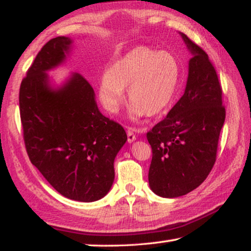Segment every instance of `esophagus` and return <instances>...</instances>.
<instances>
[{"label":"esophagus","mask_w":251,"mask_h":251,"mask_svg":"<svg viewBox=\"0 0 251 251\" xmlns=\"http://www.w3.org/2000/svg\"><path fill=\"white\" fill-rule=\"evenodd\" d=\"M126 136H128L129 143H132L136 140V135H135V132H133V130H131V129H129L128 131H126Z\"/></svg>","instance_id":"34e87169"}]
</instances>
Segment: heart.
<instances>
[{
  "label": "heart",
  "mask_w": 251,
  "mask_h": 251,
  "mask_svg": "<svg viewBox=\"0 0 251 251\" xmlns=\"http://www.w3.org/2000/svg\"><path fill=\"white\" fill-rule=\"evenodd\" d=\"M181 81V65L168 51L136 47L116 60L100 77L98 95L109 113H118L128 89L130 114L138 120L162 113L174 100Z\"/></svg>",
  "instance_id": "heart-1"
}]
</instances>
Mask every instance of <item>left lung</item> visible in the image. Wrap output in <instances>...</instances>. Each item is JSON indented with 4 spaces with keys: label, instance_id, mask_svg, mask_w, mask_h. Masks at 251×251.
Wrapping results in <instances>:
<instances>
[{
    "label": "left lung",
    "instance_id": "8db88e82",
    "mask_svg": "<svg viewBox=\"0 0 251 251\" xmlns=\"http://www.w3.org/2000/svg\"><path fill=\"white\" fill-rule=\"evenodd\" d=\"M193 57L184 95L167 118L147 132L152 147L150 187L162 198H178L203 183L216 162L225 121L222 87L208 54L180 33Z\"/></svg>",
    "mask_w": 251,
    "mask_h": 251
}]
</instances>
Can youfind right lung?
Wrapping results in <instances>:
<instances>
[{"mask_svg": "<svg viewBox=\"0 0 251 251\" xmlns=\"http://www.w3.org/2000/svg\"><path fill=\"white\" fill-rule=\"evenodd\" d=\"M72 43L54 37L37 53L20 84V119L30 162L51 186L71 200L94 202L111 190L114 159L126 133L101 114L81 74L51 87L47 72L64 63Z\"/></svg>", "mask_w": 251, "mask_h": 251, "instance_id": "add662e5", "label": "right lung"}]
</instances>
